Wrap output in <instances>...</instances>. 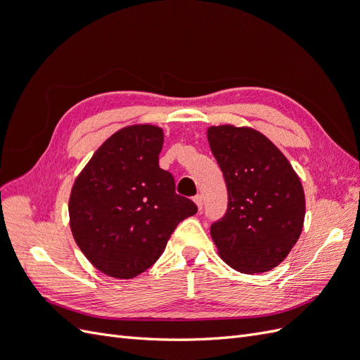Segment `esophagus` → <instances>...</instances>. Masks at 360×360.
<instances>
[{
    "instance_id": "esophagus-1",
    "label": "esophagus",
    "mask_w": 360,
    "mask_h": 360,
    "mask_svg": "<svg viewBox=\"0 0 360 360\" xmlns=\"http://www.w3.org/2000/svg\"><path fill=\"white\" fill-rule=\"evenodd\" d=\"M193 202L197 204V207L201 210V209H202V195H195V197H193Z\"/></svg>"
}]
</instances>
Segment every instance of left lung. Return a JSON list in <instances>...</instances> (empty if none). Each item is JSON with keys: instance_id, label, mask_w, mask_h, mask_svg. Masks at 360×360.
Instances as JSON below:
<instances>
[{"instance_id": "1", "label": "left lung", "mask_w": 360, "mask_h": 360, "mask_svg": "<svg viewBox=\"0 0 360 360\" xmlns=\"http://www.w3.org/2000/svg\"><path fill=\"white\" fill-rule=\"evenodd\" d=\"M228 188V210L212 225L217 254L246 275L269 271L287 258L304 222V192L284 153L258 130L221 124L207 129Z\"/></svg>"}]
</instances>
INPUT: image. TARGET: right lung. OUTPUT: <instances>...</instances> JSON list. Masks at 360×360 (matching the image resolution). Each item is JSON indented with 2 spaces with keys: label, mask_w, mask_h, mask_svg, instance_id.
<instances>
[{
  "label": "right lung",
  "mask_w": 360,
  "mask_h": 360,
  "mask_svg": "<svg viewBox=\"0 0 360 360\" xmlns=\"http://www.w3.org/2000/svg\"><path fill=\"white\" fill-rule=\"evenodd\" d=\"M163 129L130 124L94 151L75 179L69 222L76 245L102 274L130 279L153 266L197 205L159 168Z\"/></svg>",
  "instance_id": "right-lung-1"
}]
</instances>
